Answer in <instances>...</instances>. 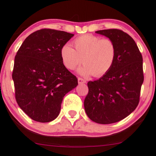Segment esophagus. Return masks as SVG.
<instances>
[{"label":"esophagus","instance_id":"esophagus-1","mask_svg":"<svg viewBox=\"0 0 156 156\" xmlns=\"http://www.w3.org/2000/svg\"><path fill=\"white\" fill-rule=\"evenodd\" d=\"M78 83H79V84H83V83H86V81L81 78H78Z\"/></svg>","mask_w":156,"mask_h":156}]
</instances>
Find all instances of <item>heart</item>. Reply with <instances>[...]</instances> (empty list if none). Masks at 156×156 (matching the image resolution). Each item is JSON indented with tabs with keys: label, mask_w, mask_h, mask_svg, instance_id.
I'll return each instance as SVG.
<instances>
[{
	"label": "heart",
	"mask_w": 156,
	"mask_h": 156,
	"mask_svg": "<svg viewBox=\"0 0 156 156\" xmlns=\"http://www.w3.org/2000/svg\"><path fill=\"white\" fill-rule=\"evenodd\" d=\"M74 48L66 44L60 50L62 63L69 70H74L83 62L78 72L82 76L94 74L101 77L111 70L117 55L116 46L109 39H101L92 34H84L73 41Z\"/></svg>",
	"instance_id": "b5f03b06"
}]
</instances>
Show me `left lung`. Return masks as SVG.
Instances as JSON below:
<instances>
[{"instance_id":"1","label":"left lung","mask_w":156,"mask_h":156,"mask_svg":"<svg viewBox=\"0 0 156 156\" xmlns=\"http://www.w3.org/2000/svg\"><path fill=\"white\" fill-rule=\"evenodd\" d=\"M96 33L113 41L117 55L107 73L88 83L84 108L90 119L106 125L125 119L138 105L144 80L143 57L134 39L122 30L104 29Z\"/></svg>"}]
</instances>
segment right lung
I'll use <instances>...</instances> for the list:
<instances>
[{
	"mask_svg": "<svg viewBox=\"0 0 156 156\" xmlns=\"http://www.w3.org/2000/svg\"><path fill=\"white\" fill-rule=\"evenodd\" d=\"M74 36L43 29L26 38L15 57L12 78L19 107L31 119L50 122L60 114L65 95L78 79L64 66L62 47Z\"/></svg>",
	"mask_w": 156,
	"mask_h": 156,
	"instance_id": "right-lung-1",
	"label": "right lung"
}]
</instances>
